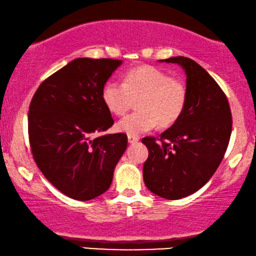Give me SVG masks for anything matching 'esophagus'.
<instances>
[{"instance_id":"34e87169","label":"esophagus","mask_w":256,"mask_h":256,"mask_svg":"<svg viewBox=\"0 0 256 256\" xmlns=\"http://www.w3.org/2000/svg\"><path fill=\"white\" fill-rule=\"evenodd\" d=\"M138 136H132V135H128V142L130 143V144H132V143H136L138 141Z\"/></svg>"}]
</instances>
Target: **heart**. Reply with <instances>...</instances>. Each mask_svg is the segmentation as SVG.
<instances>
[{
  "instance_id": "b5f03b06",
  "label": "heart",
  "mask_w": 256,
  "mask_h": 256,
  "mask_svg": "<svg viewBox=\"0 0 256 256\" xmlns=\"http://www.w3.org/2000/svg\"><path fill=\"white\" fill-rule=\"evenodd\" d=\"M104 106L112 114L122 116L137 100L138 110L118 122L116 129L128 135H140L157 124L168 128L180 120L188 102V90L180 79L162 70L143 65L124 73V82L108 80L101 90Z\"/></svg>"
}]
</instances>
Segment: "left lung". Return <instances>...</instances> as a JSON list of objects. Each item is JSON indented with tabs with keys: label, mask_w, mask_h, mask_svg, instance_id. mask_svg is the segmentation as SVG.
Masks as SVG:
<instances>
[{
	"label": "left lung",
	"mask_w": 256,
	"mask_h": 256,
	"mask_svg": "<svg viewBox=\"0 0 256 256\" xmlns=\"http://www.w3.org/2000/svg\"><path fill=\"white\" fill-rule=\"evenodd\" d=\"M162 62L184 68L188 102L158 138H142L149 150L143 180L152 194L176 200L198 191L218 169L230 143L232 113L224 90L194 60L178 56Z\"/></svg>",
	"instance_id": "obj_1"
}]
</instances>
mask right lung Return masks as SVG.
<instances>
[{
    "label": "right lung",
    "instance_id": "add662e5",
    "mask_svg": "<svg viewBox=\"0 0 256 256\" xmlns=\"http://www.w3.org/2000/svg\"><path fill=\"white\" fill-rule=\"evenodd\" d=\"M121 64L76 58L45 79L30 102L28 130L34 162L54 188L76 200L106 192L127 149L124 132L102 134L114 120L101 90Z\"/></svg>",
    "mask_w": 256,
    "mask_h": 256
}]
</instances>
